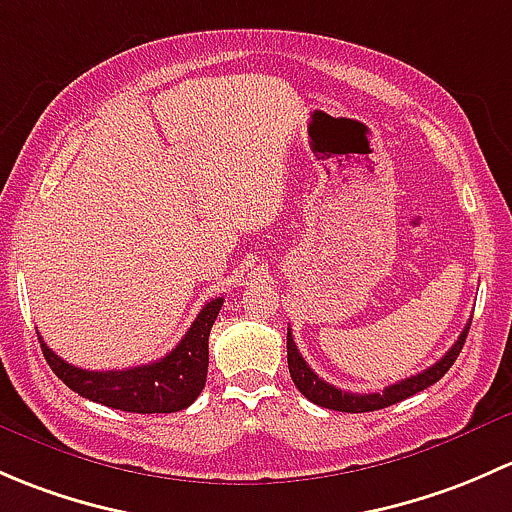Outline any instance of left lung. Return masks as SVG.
Instances as JSON below:
<instances>
[{
    "mask_svg": "<svg viewBox=\"0 0 512 512\" xmlns=\"http://www.w3.org/2000/svg\"><path fill=\"white\" fill-rule=\"evenodd\" d=\"M468 328L471 323L463 328V333L458 335V340L453 342L451 350L441 357L436 365H431L429 370L414 374V377L402 379L397 384H389L384 387V392H374V394H355V392H342V389L333 387L330 382L320 379L318 374L308 367V362L303 360V355L298 352L295 347V340L288 330V372H291L293 384L300 389L303 397H308L310 402L318 404V407L325 409H335V412H350V414H362V412H374V409H384V407H392V404L402 402V399L412 397L416 392H424L426 387H431L434 382H439L449 367L456 362L458 352L463 350V342H466Z\"/></svg>",
    "mask_w": 512,
    "mask_h": 512,
    "instance_id": "obj_1",
    "label": "left lung"
}]
</instances>
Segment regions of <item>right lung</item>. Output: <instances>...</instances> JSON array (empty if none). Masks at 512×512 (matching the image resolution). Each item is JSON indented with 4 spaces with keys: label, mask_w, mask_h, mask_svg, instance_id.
<instances>
[{
    "label": "right lung",
    "mask_w": 512,
    "mask_h": 512,
    "mask_svg": "<svg viewBox=\"0 0 512 512\" xmlns=\"http://www.w3.org/2000/svg\"><path fill=\"white\" fill-rule=\"evenodd\" d=\"M221 305L224 298L209 300L175 350L150 365L108 372L81 370L61 360L39 337L41 352L56 377L91 402L133 414H172L187 409L204 389L209 367V333Z\"/></svg>",
    "instance_id": "obj_1"
}]
</instances>
